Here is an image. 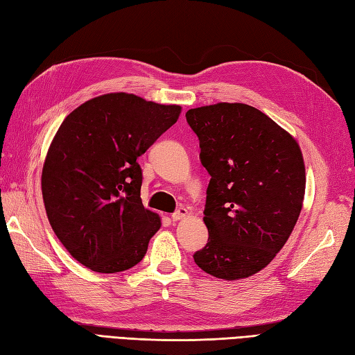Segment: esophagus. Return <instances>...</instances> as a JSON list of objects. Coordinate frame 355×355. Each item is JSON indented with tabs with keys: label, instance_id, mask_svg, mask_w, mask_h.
I'll return each mask as SVG.
<instances>
[{
	"label": "esophagus",
	"instance_id": "obj_1",
	"mask_svg": "<svg viewBox=\"0 0 355 355\" xmlns=\"http://www.w3.org/2000/svg\"><path fill=\"white\" fill-rule=\"evenodd\" d=\"M188 215V211H187V207H184V206H180V207H178V209L171 214V220L173 221H179V220H182V218H185Z\"/></svg>",
	"mask_w": 355,
	"mask_h": 355
}]
</instances>
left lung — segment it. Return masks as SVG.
Wrapping results in <instances>:
<instances>
[{"instance_id":"8db88e82","label":"left lung","mask_w":355,"mask_h":355,"mask_svg":"<svg viewBox=\"0 0 355 355\" xmlns=\"http://www.w3.org/2000/svg\"><path fill=\"white\" fill-rule=\"evenodd\" d=\"M198 137L206 189L207 244L193 254L217 279L259 272L286 244L306 189L298 143L272 119L245 103H215L187 111Z\"/></svg>"}]
</instances>
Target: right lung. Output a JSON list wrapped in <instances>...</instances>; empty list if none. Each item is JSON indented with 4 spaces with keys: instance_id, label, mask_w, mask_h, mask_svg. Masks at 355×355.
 <instances>
[{
    "instance_id": "obj_1",
    "label": "right lung",
    "mask_w": 355,
    "mask_h": 355,
    "mask_svg": "<svg viewBox=\"0 0 355 355\" xmlns=\"http://www.w3.org/2000/svg\"><path fill=\"white\" fill-rule=\"evenodd\" d=\"M179 105L110 93L69 114L42 171L51 227L78 262L96 272L135 266L161 227L141 203L137 158L176 123Z\"/></svg>"
}]
</instances>
